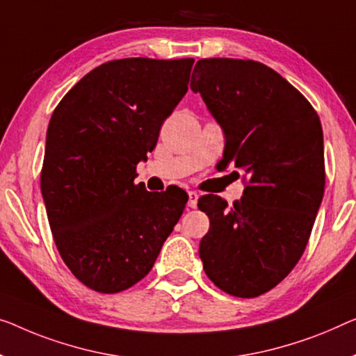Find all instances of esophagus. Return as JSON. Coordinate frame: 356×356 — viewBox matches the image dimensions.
I'll return each mask as SVG.
<instances>
[{
    "mask_svg": "<svg viewBox=\"0 0 356 356\" xmlns=\"http://www.w3.org/2000/svg\"><path fill=\"white\" fill-rule=\"evenodd\" d=\"M198 198H200V195L196 193V192H188V208H196V204H198Z\"/></svg>",
    "mask_w": 356,
    "mask_h": 356,
    "instance_id": "34e87169",
    "label": "esophagus"
}]
</instances>
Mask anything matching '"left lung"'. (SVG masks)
<instances>
[{"label": "left lung", "instance_id": "left-lung-1", "mask_svg": "<svg viewBox=\"0 0 356 356\" xmlns=\"http://www.w3.org/2000/svg\"><path fill=\"white\" fill-rule=\"evenodd\" d=\"M190 88L224 129L217 166L233 164L246 180L233 206L216 195L198 201L209 217L203 268L224 293L257 297L288 277L309 243L326 180L320 118L293 84L256 60L201 59Z\"/></svg>", "mask_w": 356, "mask_h": 356}]
</instances>
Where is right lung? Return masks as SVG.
<instances>
[{"instance_id": "1", "label": "right lung", "mask_w": 356, "mask_h": 356, "mask_svg": "<svg viewBox=\"0 0 356 356\" xmlns=\"http://www.w3.org/2000/svg\"><path fill=\"white\" fill-rule=\"evenodd\" d=\"M193 59L105 62L68 91L51 116L41 193L62 261L102 294L145 277L188 195L134 184L164 120L188 91Z\"/></svg>"}]
</instances>
